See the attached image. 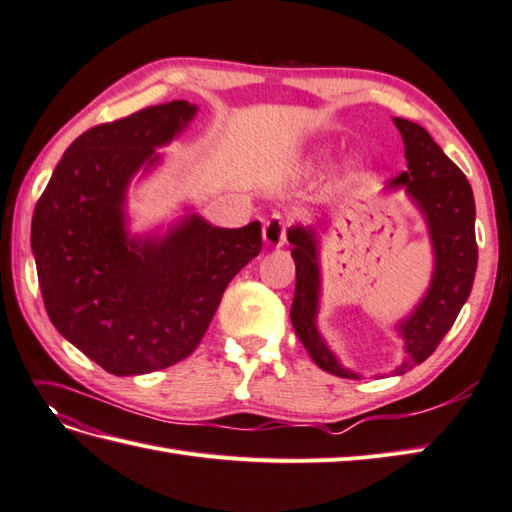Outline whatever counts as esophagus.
Here are the masks:
<instances>
[{
	"label": "esophagus",
	"instance_id": "obj_1",
	"mask_svg": "<svg viewBox=\"0 0 512 512\" xmlns=\"http://www.w3.org/2000/svg\"><path fill=\"white\" fill-rule=\"evenodd\" d=\"M287 230L289 223L282 214L274 212L263 225V238L269 247H282L287 243Z\"/></svg>",
	"mask_w": 512,
	"mask_h": 512
}]
</instances>
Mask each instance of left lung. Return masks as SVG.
<instances>
[{"label": "left lung", "mask_w": 512, "mask_h": 512, "mask_svg": "<svg viewBox=\"0 0 512 512\" xmlns=\"http://www.w3.org/2000/svg\"><path fill=\"white\" fill-rule=\"evenodd\" d=\"M403 135L407 170L392 181V188L405 186L420 212L425 214L431 245H434V278L418 302L414 313L399 324L405 339V359L396 374H405L423 363L438 348L442 337L456 322L467 302L475 269V201L471 184L462 170L442 153L434 138L416 122L394 118ZM295 260V295L291 304V324L306 352L322 370L344 379H359L337 361L317 333L315 317L320 304V263H317L315 232L293 227L287 232Z\"/></svg>", "instance_id": "8db88e82"}]
</instances>
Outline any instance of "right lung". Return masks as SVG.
Masks as SVG:
<instances>
[{"instance_id":"obj_1","label":"right lung","mask_w":512,"mask_h":512,"mask_svg":"<svg viewBox=\"0 0 512 512\" xmlns=\"http://www.w3.org/2000/svg\"><path fill=\"white\" fill-rule=\"evenodd\" d=\"M195 113L190 102L173 100L78 135L34 208L30 243L50 322L116 377L186 359L225 287L263 247L258 221L225 230L199 214L164 238H129L131 177L155 166L157 146Z\"/></svg>"}]
</instances>
